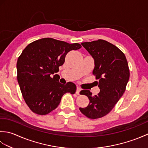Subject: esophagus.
Here are the masks:
<instances>
[{"instance_id": "34e87169", "label": "esophagus", "mask_w": 148, "mask_h": 148, "mask_svg": "<svg viewBox=\"0 0 148 148\" xmlns=\"http://www.w3.org/2000/svg\"><path fill=\"white\" fill-rule=\"evenodd\" d=\"M80 91H81V88H80L77 86V89H76V93L77 94V95H79Z\"/></svg>"}]
</instances>
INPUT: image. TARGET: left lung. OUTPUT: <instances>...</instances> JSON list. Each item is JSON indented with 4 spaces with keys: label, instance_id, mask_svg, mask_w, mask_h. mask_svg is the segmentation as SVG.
I'll return each instance as SVG.
<instances>
[{
    "label": "left lung",
    "instance_id": "obj_1",
    "mask_svg": "<svg viewBox=\"0 0 148 148\" xmlns=\"http://www.w3.org/2000/svg\"><path fill=\"white\" fill-rule=\"evenodd\" d=\"M81 45L94 59L93 74L99 79L100 92L93 96L90 90L81 91V95H86L90 103L79 110L88 118H100L111 111L125 92L130 77L128 62L124 53L106 40L99 39Z\"/></svg>",
    "mask_w": 148,
    "mask_h": 148
}]
</instances>
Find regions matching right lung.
Returning <instances> with one entry per match:
<instances>
[{
	"instance_id": "add662e5",
	"label": "right lung",
	"mask_w": 148,
	"mask_h": 148,
	"mask_svg": "<svg viewBox=\"0 0 148 148\" xmlns=\"http://www.w3.org/2000/svg\"><path fill=\"white\" fill-rule=\"evenodd\" d=\"M81 47L78 43L43 38L29 44L23 49L17 61V79L31 111L46 115L57 108L65 93H75L76 84L72 82L62 84L58 81V75L54 74L64 64L66 55Z\"/></svg>"
}]
</instances>
